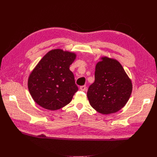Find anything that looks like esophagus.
Wrapping results in <instances>:
<instances>
[{
    "mask_svg": "<svg viewBox=\"0 0 157 157\" xmlns=\"http://www.w3.org/2000/svg\"><path fill=\"white\" fill-rule=\"evenodd\" d=\"M79 89H80L82 91H85L86 90V86H80V87H79Z\"/></svg>",
    "mask_w": 157,
    "mask_h": 157,
    "instance_id": "1",
    "label": "esophagus"
}]
</instances>
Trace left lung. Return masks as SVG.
<instances>
[{
	"label": "left lung",
	"mask_w": 157,
	"mask_h": 157,
	"mask_svg": "<svg viewBox=\"0 0 157 157\" xmlns=\"http://www.w3.org/2000/svg\"><path fill=\"white\" fill-rule=\"evenodd\" d=\"M95 81L90 86L87 96L96 111L104 115L119 111L131 96L132 83L116 59L101 57L95 68Z\"/></svg>",
	"instance_id": "1"
}]
</instances>
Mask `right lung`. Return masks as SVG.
I'll return each mask as SVG.
<instances>
[{
	"label": "right lung",
	"mask_w": 157,
	"mask_h": 157,
	"mask_svg": "<svg viewBox=\"0 0 157 157\" xmlns=\"http://www.w3.org/2000/svg\"><path fill=\"white\" fill-rule=\"evenodd\" d=\"M74 52L54 49L46 53L29 74L28 86L34 101L42 107L55 111L68 105L78 90L69 67Z\"/></svg>",
	"instance_id": "1"
}]
</instances>
